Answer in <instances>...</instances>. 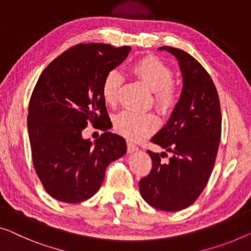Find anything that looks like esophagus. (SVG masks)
I'll return each mask as SVG.
<instances>
[{
	"label": "esophagus",
	"instance_id": "34e87169",
	"mask_svg": "<svg viewBox=\"0 0 251 251\" xmlns=\"http://www.w3.org/2000/svg\"><path fill=\"white\" fill-rule=\"evenodd\" d=\"M137 150H138V148L133 143V142H129V141L127 142V152L134 153V152H136Z\"/></svg>",
	"mask_w": 251,
	"mask_h": 251
}]
</instances>
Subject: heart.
Returning a JSON list of instances; mask_svg holds the SVG:
<instances>
[{
    "label": "heart",
    "mask_w": 251,
    "mask_h": 251,
    "mask_svg": "<svg viewBox=\"0 0 251 251\" xmlns=\"http://www.w3.org/2000/svg\"><path fill=\"white\" fill-rule=\"evenodd\" d=\"M134 75L153 91V102L162 115H169L178 102V89L173 81V71L155 56H145L130 66ZM123 84V75L117 70H110L103 76L101 95L104 102L114 106L117 102ZM159 119L152 113H135L124 110L115 116L116 132L130 141H140L154 132Z\"/></svg>",
    "instance_id": "1"
}]
</instances>
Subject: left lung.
I'll return each instance as SVG.
<instances>
[{"label":"left lung","instance_id":"obj_1","mask_svg":"<svg viewBox=\"0 0 251 251\" xmlns=\"http://www.w3.org/2000/svg\"><path fill=\"white\" fill-rule=\"evenodd\" d=\"M178 59L184 80L180 99L167 125L152 137L166 152L148 150L152 169L140 180V192L148 204L167 212L180 211L195 201L211 177L222 128L218 91L207 71L186 51L169 46Z\"/></svg>","mask_w":251,"mask_h":251}]
</instances>
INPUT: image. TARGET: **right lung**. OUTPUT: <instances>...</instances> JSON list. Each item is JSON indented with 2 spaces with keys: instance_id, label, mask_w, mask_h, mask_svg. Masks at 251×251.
Instances as JSON below:
<instances>
[{
  "instance_id": "right-lung-1",
  "label": "right lung",
  "mask_w": 251,
  "mask_h": 251,
  "mask_svg": "<svg viewBox=\"0 0 251 251\" xmlns=\"http://www.w3.org/2000/svg\"><path fill=\"white\" fill-rule=\"evenodd\" d=\"M130 50L77 44L40 74L29 101L28 133L37 176L55 200H89L101 186L108 164L126 153L124 138L108 132L111 122L101 83ZM88 124L105 132L95 145L81 137Z\"/></svg>"
}]
</instances>
